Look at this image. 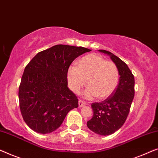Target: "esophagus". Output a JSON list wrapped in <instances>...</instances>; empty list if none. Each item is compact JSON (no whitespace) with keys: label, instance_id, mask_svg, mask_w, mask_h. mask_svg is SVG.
<instances>
[{"label":"esophagus","instance_id":"34e87169","mask_svg":"<svg viewBox=\"0 0 158 158\" xmlns=\"http://www.w3.org/2000/svg\"><path fill=\"white\" fill-rule=\"evenodd\" d=\"M86 104V103H84V102L83 101L81 100H79V107H81V106H84Z\"/></svg>","mask_w":158,"mask_h":158}]
</instances>
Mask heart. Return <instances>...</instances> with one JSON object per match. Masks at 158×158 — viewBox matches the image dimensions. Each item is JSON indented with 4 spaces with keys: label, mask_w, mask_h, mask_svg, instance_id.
<instances>
[{
    "label": "heart",
    "mask_w": 158,
    "mask_h": 158,
    "mask_svg": "<svg viewBox=\"0 0 158 158\" xmlns=\"http://www.w3.org/2000/svg\"><path fill=\"white\" fill-rule=\"evenodd\" d=\"M86 79L89 86L84 92V97L88 99L96 97L106 99L113 94L118 84V69L114 63L106 61L98 54L86 55L79 60L77 65L69 66V86L77 94L85 86Z\"/></svg>",
    "instance_id": "heart-1"
}]
</instances>
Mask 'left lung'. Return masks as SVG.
<instances>
[{"mask_svg":"<svg viewBox=\"0 0 158 158\" xmlns=\"http://www.w3.org/2000/svg\"><path fill=\"white\" fill-rule=\"evenodd\" d=\"M99 52L110 56L119 75L118 85L113 94L105 100L92 104L94 114L86 123L92 132L106 136L113 134L125 123L135 96V78L127 65L119 57L106 50Z\"/></svg>","mask_w":158,"mask_h":158,"instance_id":"left-lung-1","label":"left lung"}]
</instances>
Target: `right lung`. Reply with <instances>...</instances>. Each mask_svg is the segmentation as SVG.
<instances>
[{"instance_id":"obj_1","label":"right lung","mask_w":158,"mask_h":158,"mask_svg":"<svg viewBox=\"0 0 158 158\" xmlns=\"http://www.w3.org/2000/svg\"><path fill=\"white\" fill-rule=\"evenodd\" d=\"M81 46L59 44L38 53L24 69L19 89L23 120L35 132L47 134L61 126L78 99L67 86V70L80 55Z\"/></svg>"}]
</instances>
